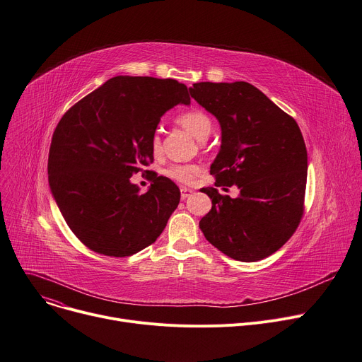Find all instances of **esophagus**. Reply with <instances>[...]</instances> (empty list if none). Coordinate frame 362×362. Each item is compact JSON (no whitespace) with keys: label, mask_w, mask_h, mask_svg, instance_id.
<instances>
[{"label":"esophagus","mask_w":362,"mask_h":362,"mask_svg":"<svg viewBox=\"0 0 362 362\" xmlns=\"http://www.w3.org/2000/svg\"><path fill=\"white\" fill-rule=\"evenodd\" d=\"M180 192H182V199H187L192 194H194V190L192 189H182Z\"/></svg>","instance_id":"obj_1"}]
</instances>
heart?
<instances>
[{
  "label": "heart",
  "instance_id": "b5f03b06",
  "mask_svg": "<svg viewBox=\"0 0 362 362\" xmlns=\"http://www.w3.org/2000/svg\"><path fill=\"white\" fill-rule=\"evenodd\" d=\"M177 124L199 141L206 139L212 129V122H211L209 116L198 109H192V110H187V112L179 115ZM160 148H161L160 136L154 135L151 139V150L154 154H158ZM201 172H202L201 167L195 165V164H186V165L176 164V165H172L170 168H168L167 176L177 180V182H182V183H190L197 176L201 175Z\"/></svg>",
  "mask_w": 362,
  "mask_h": 362
}]
</instances>
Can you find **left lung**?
<instances>
[{"label": "left lung", "mask_w": 362, "mask_h": 362, "mask_svg": "<svg viewBox=\"0 0 362 362\" xmlns=\"http://www.w3.org/2000/svg\"><path fill=\"white\" fill-rule=\"evenodd\" d=\"M189 93L218 119L221 148L211 164L215 186L235 185L237 198L201 189L212 201L199 221L208 242L240 262L281 249L304 212L307 150L296 120L246 83H195Z\"/></svg>", "instance_id": "8db88e82"}]
</instances>
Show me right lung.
<instances>
[{"label": "right lung", "instance_id": "add662e5", "mask_svg": "<svg viewBox=\"0 0 362 362\" xmlns=\"http://www.w3.org/2000/svg\"><path fill=\"white\" fill-rule=\"evenodd\" d=\"M190 105L172 78L117 76L72 106L54 132L47 177L71 231L95 253L125 257L154 243L177 208L180 190L153 176L146 194L131 183L154 161L151 139L161 116Z\"/></svg>", "mask_w": 362, "mask_h": 362}]
</instances>
